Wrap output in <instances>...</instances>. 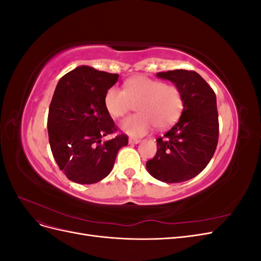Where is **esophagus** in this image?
I'll use <instances>...</instances> for the list:
<instances>
[{"instance_id": "esophagus-1", "label": "esophagus", "mask_w": 261, "mask_h": 261, "mask_svg": "<svg viewBox=\"0 0 261 261\" xmlns=\"http://www.w3.org/2000/svg\"><path fill=\"white\" fill-rule=\"evenodd\" d=\"M128 141H129V144H139V143H140V139L130 137V138L128 139Z\"/></svg>"}]
</instances>
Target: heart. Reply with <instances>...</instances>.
Masks as SVG:
<instances>
[{
  "mask_svg": "<svg viewBox=\"0 0 261 261\" xmlns=\"http://www.w3.org/2000/svg\"><path fill=\"white\" fill-rule=\"evenodd\" d=\"M103 101L108 113L114 118L125 116L137 102L138 113L121 123V128L130 136L146 135L154 126L158 129L171 127L179 120L185 107L183 91L177 85L148 76L130 78L124 83L123 89L110 87Z\"/></svg>",
  "mask_w": 261,
  "mask_h": 261,
  "instance_id": "1",
  "label": "heart"
}]
</instances>
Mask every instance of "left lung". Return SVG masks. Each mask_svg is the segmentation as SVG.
<instances>
[{"mask_svg": "<svg viewBox=\"0 0 261 261\" xmlns=\"http://www.w3.org/2000/svg\"><path fill=\"white\" fill-rule=\"evenodd\" d=\"M156 76L179 87L185 107L176 124L155 140L156 153L146 167L156 179L181 183L198 175L215 154L219 140L217 97L194 70L175 69Z\"/></svg>", "mask_w": 261, "mask_h": 261, "instance_id": "left-lung-1", "label": "left lung"}]
</instances>
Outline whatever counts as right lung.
<instances>
[{"instance_id":"add662e5","label":"right lung","mask_w":261,"mask_h":261,"mask_svg":"<svg viewBox=\"0 0 261 261\" xmlns=\"http://www.w3.org/2000/svg\"><path fill=\"white\" fill-rule=\"evenodd\" d=\"M118 80L117 74L80 66L63 76L51 100L48 133L51 151L69 180L93 184L111 172L116 154L128 144L105 107V94Z\"/></svg>"}]
</instances>
